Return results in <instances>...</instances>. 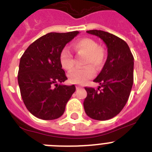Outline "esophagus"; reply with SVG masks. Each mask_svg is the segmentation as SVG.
Wrapping results in <instances>:
<instances>
[{"instance_id":"34e87169","label":"esophagus","mask_w":152,"mask_h":152,"mask_svg":"<svg viewBox=\"0 0 152 152\" xmlns=\"http://www.w3.org/2000/svg\"><path fill=\"white\" fill-rule=\"evenodd\" d=\"M80 88H81V87H80V86H79V85L76 86V89H77V90L80 89Z\"/></svg>"}]
</instances>
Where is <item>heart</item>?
I'll list each match as a JSON object with an SVG mask.
<instances>
[{"instance_id": "1", "label": "heart", "mask_w": 152, "mask_h": 152, "mask_svg": "<svg viewBox=\"0 0 152 152\" xmlns=\"http://www.w3.org/2000/svg\"><path fill=\"white\" fill-rule=\"evenodd\" d=\"M73 49L79 55L86 56L84 65L87 66L81 69H76L68 75L70 82L73 84H84L95 75L94 67L99 68L105 59V52L98 47L94 40L84 38L77 41L73 45ZM59 61L61 67L66 71H72L75 67V60L72 53L64 48L59 55Z\"/></svg>"}]
</instances>
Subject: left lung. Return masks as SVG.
I'll return each instance as SVG.
<instances>
[{
  "mask_svg": "<svg viewBox=\"0 0 152 152\" xmlns=\"http://www.w3.org/2000/svg\"><path fill=\"white\" fill-rule=\"evenodd\" d=\"M87 33L101 39L107 47V58L103 69L94 80L97 89L85 88L86 114L96 120H107L116 116L128 100L133 84L134 58L126 42L102 30Z\"/></svg>",
  "mask_w": 152,
  "mask_h": 152,
  "instance_id": "obj_1",
  "label": "left lung"
}]
</instances>
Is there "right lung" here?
<instances>
[{
  "instance_id": "right-lung-1",
  "label": "right lung",
  "mask_w": 152,
  "mask_h": 152,
  "mask_svg": "<svg viewBox=\"0 0 152 152\" xmlns=\"http://www.w3.org/2000/svg\"><path fill=\"white\" fill-rule=\"evenodd\" d=\"M79 33H49L33 42L20 61L18 84L23 103L33 116L52 120L62 116L75 86L61 83L67 77L59 55Z\"/></svg>"
}]
</instances>
